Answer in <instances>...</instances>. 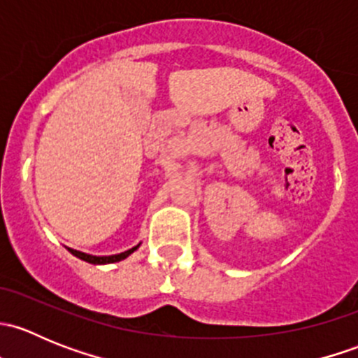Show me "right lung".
Listing matches in <instances>:
<instances>
[{"label":"right lung","instance_id":"add662e5","mask_svg":"<svg viewBox=\"0 0 358 358\" xmlns=\"http://www.w3.org/2000/svg\"><path fill=\"white\" fill-rule=\"evenodd\" d=\"M67 249L74 256H78V258L85 259V262L93 263V265H106V263H115V262H121V259L128 258V256L131 255L133 251H136V249H138V246L128 249V251H124V252H119V255H112V256H92V255H86V252L76 251V249H71V248H67Z\"/></svg>","mask_w":358,"mask_h":358}]
</instances>
